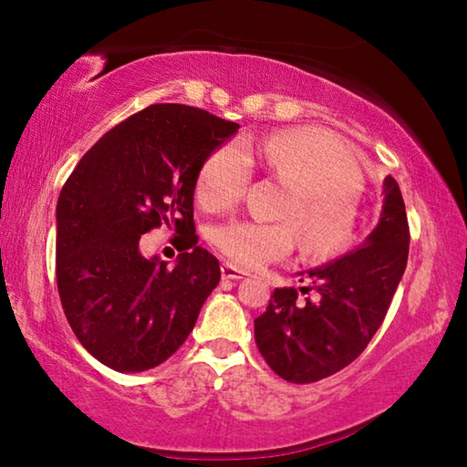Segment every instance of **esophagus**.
Listing matches in <instances>:
<instances>
[{
  "label": "esophagus",
  "instance_id": "1",
  "mask_svg": "<svg viewBox=\"0 0 467 467\" xmlns=\"http://www.w3.org/2000/svg\"><path fill=\"white\" fill-rule=\"evenodd\" d=\"M220 274H223V280H243L244 275H249L247 270H241V267H236L233 264H223Z\"/></svg>",
  "mask_w": 467,
  "mask_h": 467
}]
</instances>
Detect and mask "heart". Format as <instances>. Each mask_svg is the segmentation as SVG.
<instances>
[{"label":"heart","mask_w":467,"mask_h":467,"mask_svg":"<svg viewBox=\"0 0 467 467\" xmlns=\"http://www.w3.org/2000/svg\"><path fill=\"white\" fill-rule=\"evenodd\" d=\"M253 156L286 187L280 216L293 224L241 220L218 226L212 239L226 259L243 267L275 262L292 251L296 234L300 251L313 262L331 259L350 247L357 231L360 175L342 141L321 130H284L257 146L218 148L197 177V202L214 212L239 203L251 179L247 158Z\"/></svg>","instance_id":"1"}]
</instances>
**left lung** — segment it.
Masks as SVG:
<instances>
[{
	"label": "left lung",
	"instance_id": "1",
	"mask_svg": "<svg viewBox=\"0 0 467 467\" xmlns=\"http://www.w3.org/2000/svg\"><path fill=\"white\" fill-rule=\"evenodd\" d=\"M408 244L404 197L398 181L387 175L381 216L367 241L306 270L315 298L298 300L295 288H275L255 319L257 348L274 373L290 383H315L358 358L404 275Z\"/></svg>",
	"mask_w": 467,
	"mask_h": 467
}]
</instances>
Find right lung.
I'll return each mask as SVG.
<instances>
[{"instance_id":"1","label":"right lung","mask_w":467,"mask_h":467,"mask_svg":"<svg viewBox=\"0 0 467 467\" xmlns=\"http://www.w3.org/2000/svg\"><path fill=\"white\" fill-rule=\"evenodd\" d=\"M239 123L187 105H152L107 131L82 156L57 200V288L76 337L117 373H141L175 354L220 282L197 244L200 171ZM167 223L184 253L168 267L139 239Z\"/></svg>"}]
</instances>
